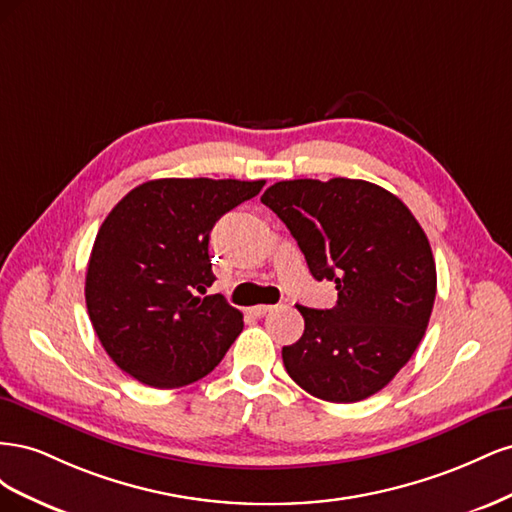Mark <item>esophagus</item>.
Returning <instances> with one entry per match:
<instances>
[{"label": "esophagus", "mask_w": 512, "mask_h": 512, "mask_svg": "<svg viewBox=\"0 0 512 512\" xmlns=\"http://www.w3.org/2000/svg\"><path fill=\"white\" fill-rule=\"evenodd\" d=\"M275 309V305H254V307H250V312L254 314V316H267V314H271Z\"/></svg>", "instance_id": "esophagus-1"}]
</instances>
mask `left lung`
Returning a JSON list of instances; mask_svg holds the SVG:
<instances>
[{
  "instance_id": "1",
  "label": "left lung",
  "mask_w": 512,
  "mask_h": 512,
  "mask_svg": "<svg viewBox=\"0 0 512 512\" xmlns=\"http://www.w3.org/2000/svg\"><path fill=\"white\" fill-rule=\"evenodd\" d=\"M260 200L297 239L309 273L337 290L331 309L297 305L305 331L282 348L288 376L333 404L378 393L421 344L436 301L425 230L395 194L363 179L280 181Z\"/></svg>"
}]
</instances>
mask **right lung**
Listing matches in <instances>:
<instances>
[{"label":"right lung","mask_w":512,"mask_h":512,"mask_svg":"<svg viewBox=\"0 0 512 512\" xmlns=\"http://www.w3.org/2000/svg\"><path fill=\"white\" fill-rule=\"evenodd\" d=\"M265 181L153 179L106 215L85 277L89 320L119 369L153 389H177L218 367L243 329L215 282L209 235Z\"/></svg>","instance_id":"obj_1"}]
</instances>
